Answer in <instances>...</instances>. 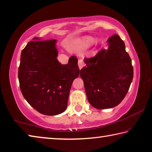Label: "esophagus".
Masks as SVG:
<instances>
[{"label": "esophagus", "instance_id": "34e87169", "mask_svg": "<svg viewBox=\"0 0 152 152\" xmlns=\"http://www.w3.org/2000/svg\"><path fill=\"white\" fill-rule=\"evenodd\" d=\"M78 65H79V69H81L82 68H83V66L85 65V64H84V63H83V60H82V59H79V61H78Z\"/></svg>", "mask_w": 152, "mask_h": 152}]
</instances>
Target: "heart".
I'll return each mask as SVG.
<instances>
[{
  "instance_id": "b5f03b06",
  "label": "heart",
  "mask_w": 152,
  "mask_h": 152,
  "mask_svg": "<svg viewBox=\"0 0 152 152\" xmlns=\"http://www.w3.org/2000/svg\"><path fill=\"white\" fill-rule=\"evenodd\" d=\"M94 42V38L91 36H85L79 39L75 44V48L78 50L85 49L90 46Z\"/></svg>"
}]
</instances>
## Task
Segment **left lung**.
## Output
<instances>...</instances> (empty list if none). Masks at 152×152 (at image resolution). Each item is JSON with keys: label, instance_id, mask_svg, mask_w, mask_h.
<instances>
[{"label": "left lung", "instance_id": "left-lung-1", "mask_svg": "<svg viewBox=\"0 0 152 152\" xmlns=\"http://www.w3.org/2000/svg\"><path fill=\"white\" fill-rule=\"evenodd\" d=\"M108 43V49H102L96 56L84 59L86 66L80 71L89 102L97 109L118 105L133 78L131 59L120 36L113 35Z\"/></svg>", "mask_w": 152, "mask_h": 152}]
</instances>
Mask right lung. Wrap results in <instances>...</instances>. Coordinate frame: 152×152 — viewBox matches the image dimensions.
I'll return each mask as SVG.
<instances>
[{"instance_id":"add662e5","label":"right lung","mask_w":152,"mask_h":152,"mask_svg":"<svg viewBox=\"0 0 152 152\" xmlns=\"http://www.w3.org/2000/svg\"><path fill=\"white\" fill-rule=\"evenodd\" d=\"M21 51L18 70L24 98L39 113L53 116L65 110L69 92L78 77V60L72 56L66 64L57 60L56 39L34 38Z\"/></svg>"}]
</instances>
